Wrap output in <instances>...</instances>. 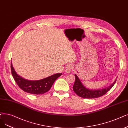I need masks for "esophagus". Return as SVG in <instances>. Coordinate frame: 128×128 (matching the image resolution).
<instances>
[{
	"mask_svg": "<svg viewBox=\"0 0 128 128\" xmlns=\"http://www.w3.org/2000/svg\"><path fill=\"white\" fill-rule=\"evenodd\" d=\"M72 66L71 65H68V66H66V73H70L71 72V70L72 69Z\"/></svg>",
	"mask_w": 128,
	"mask_h": 128,
	"instance_id": "1",
	"label": "esophagus"
}]
</instances>
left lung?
I'll return each instance as SVG.
<instances>
[{
  "label": "left lung",
  "instance_id": "left-lung-1",
  "mask_svg": "<svg viewBox=\"0 0 128 128\" xmlns=\"http://www.w3.org/2000/svg\"><path fill=\"white\" fill-rule=\"evenodd\" d=\"M75 81L73 86V90L78 96L84 98L92 99L101 97L106 94L112 88L116 83L115 80L112 84L109 86L100 90H90L86 88L80 81L79 77L75 74Z\"/></svg>",
  "mask_w": 128,
  "mask_h": 128
}]
</instances>
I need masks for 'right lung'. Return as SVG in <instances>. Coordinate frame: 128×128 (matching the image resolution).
Returning <instances> with one entry per match:
<instances>
[{
    "mask_svg": "<svg viewBox=\"0 0 128 128\" xmlns=\"http://www.w3.org/2000/svg\"><path fill=\"white\" fill-rule=\"evenodd\" d=\"M11 70L12 76L19 87L24 92L29 94L40 95L48 92L54 82L62 73H56L38 80H30L19 76L15 71L11 62Z\"/></svg>",
    "mask_w": 128,
    "mask_h": 128,
    "instance_id": "1",
    "label": "right lung"
}]
</instances>
